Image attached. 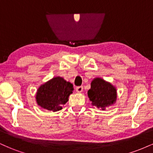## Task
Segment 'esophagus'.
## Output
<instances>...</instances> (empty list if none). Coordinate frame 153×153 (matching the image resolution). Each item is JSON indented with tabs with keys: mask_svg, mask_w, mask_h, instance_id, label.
<instances>
[{
	"mask_svg": "<svg viewBox=\"0 0 153 153\" xmlns=\"http://www.w3.org/2000/svg\"><path fill=\"white\" fill-rule=\"evenodd\" d=\"M83 90V87L82 86H78L76 88V91L78 93H81Z\"/></svg>",
	"mask_w": 153,
	"mask_h": 153,
	"instance_id": "obj_1",
	"label": "esophagus"
}]
</instances>
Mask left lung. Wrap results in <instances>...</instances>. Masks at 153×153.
Listing matches in <instances>:
<instances>
[{
  "mask_svg": "<svg viewBox=\"0 0 153 153\" xmlns=\"http://www.w3.org/2000/svg\"><path fill=\"white\" fill-rule=\"evenodd\" d=\"M88 96L93 106L105 110L117 101V89L110 82L96 78L91 82Z\"/></svg>",
  "mask_w": 153,
  "mask_h": 153,
  "instance_id": "8db88e82",
  "label": "left lung"
}]
</instances>
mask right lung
<instances>
[{"label":"right lung","mask_w":153,"mask_h":153,"mask_svg":"<svg viewBox=\"0 0 153 153\" xmlns=\"http://www.w3.org/2000/svg\"><path fill=\"white\" fill-rule=\"evenodd\" d=\"M73 85L61 77H55L38 88L36 101L45 109L55 112L62 109V105L68 102L73 94Z\"/></svg>","instance_id":"right-lung-1"}]
</instances>
